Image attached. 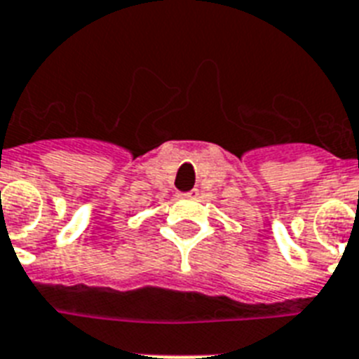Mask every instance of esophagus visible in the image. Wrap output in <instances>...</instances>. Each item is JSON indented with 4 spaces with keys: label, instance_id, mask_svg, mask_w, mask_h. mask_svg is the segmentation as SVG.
<instances>
[{
    "label": "esophagus",
    "instance_id": "1",
    "mask_svg": "<svg viewBox=\"0 0 359 359\" xmlns=\"http://www.w3.org/2000/svg\"><path fill=\"white\" fill-rule=\"evenodd\" d=\"M199 195V189H191V191H186V194H179L180 199H195Z\"/></svg>",
    "mask_w": 359,
    "mask_h": 359
}]
</instances>
